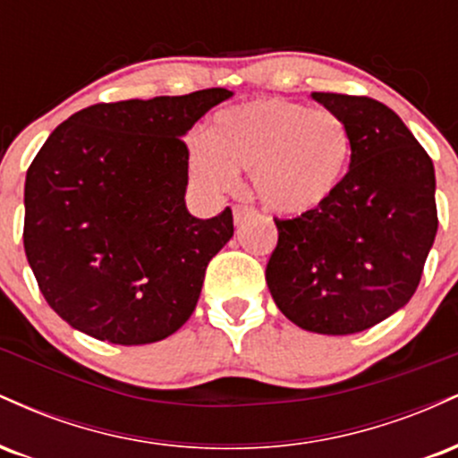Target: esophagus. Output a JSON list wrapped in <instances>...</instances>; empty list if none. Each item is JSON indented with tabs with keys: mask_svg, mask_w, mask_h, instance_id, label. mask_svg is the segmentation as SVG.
<instances>
[{
	"mask_svg": "<svg viewBox=\"0 0 458 458\" xmlns=\"http://www.w3.org/2000/svg\"><path fill=\"white\" fill-rule=\"evenodd\" d=\"M234 224L239 225V224H243L245 219H250V217H254L256 215V211L251 207H234Z\"/></svg>",
	"mask_w": 458,
	"mask_h": 458,
	"instance_id": "obj_1",
	"label": "esophagus"
}]
</instances>
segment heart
<instances>
[{
    "mask_svg": "<svg viewBox=\"0 0 458 458\" xmlns=\"http://www.w3.org/2000/svg\"><path fill=\"white\" fill-rule=\"evenodd\" d=\"M353 152L346 120L329 109L286 98H260L222 109L204 140L187 146V167L202 191H233L236 172H250L256 198L271 213L317 211L343 185Z\"/></svg>",
    "mask_w": 458,
    "mask_h": 458,
    "instance_id": "obj_1",
    "label": "heart"
}]
</instances>
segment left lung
Wrapping results in <instances>:
<instances>
[{
	"instance_id": "obj_1",
	"label": "left lung",
	"mask_w": 458,
	"mask_h": 458,
	"mask_svg": "<svg viewBox=\"0 0 458 458\" xmlns=\"http://www.w3.org/2000/svg\"><path fill=\"white\" fill-rule=\"evenodd\" d=\"M353 138L343 185L317 211L276 219L267 286L280 312L314 334L364 331L407 306L437 234L435 167L387 105L312 92Z\"/></svg>"
}]
</instances>
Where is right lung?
<instances>
[{"label": "right lung", "mask_w": 458, "mask_h": 458, "mask_svg": "<svg viewBox=\"0 0 458 458\" xmlns=\"http://www.w3.org/2000/svg\"><path fill=\"white\" fill-rule=\"evenodd\" d=\"M233 92L98 103L57 127L25 176V256L51 308L112 344H150L191 317L233 211H187L181 138Z\"/></svg>", "instance_id": "obj_1"}]
</instances>
